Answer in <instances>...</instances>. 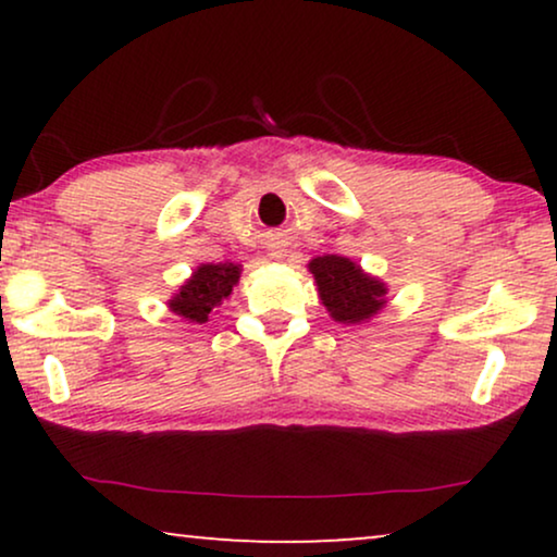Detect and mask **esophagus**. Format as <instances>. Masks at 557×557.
<instances>
[{"instance_id":"1","label":"esophagus","mask_w":557,"mask_h":557,"mask_svg":"<svg viewBox=\"0 0 557 557\" xmlns=\"http://www.w3.org/2000/svg\"><path fill=\"white\" fill-rule=\"evenodd\" d=\"M273 256H276V258H281V256H284V250H276V253H273Z\"/></svg>"}]
</instances>
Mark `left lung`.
<instances>
[{"label": "left lung", "mask_w": 557, "mask_h": 557, "mask_svg": "<svg viewBox=\"0 0 557 557\" xmlns=\"http://www.w3.org/2000/svg\"><path fill=\"white\" fill-rule=\"evenodd\" d=\"M319 299L339 324H362L385 307L387 288L345 256H317L309 261Z\"/></svg>", "instance_id": "8db88e82"}]
</instances>
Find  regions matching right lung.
Instances as JSON below:
<instances>
[{
  "label": "right lung",
  "instance_id": "right-lung-1",
  "mask_svg": "<svg viewBox=\"0 0 557 557\" xmlns=\"http://www.w3.org/2000/svg\"><path fill=\"white\" fill-rule=\"evenodd\" d=\"M238 263H202L197 265L193 276L180 286V292L172 296L170 311L193 324H205L212 309H218L227 296H231L233 286L240 278Z\"/></svg>",
  "mask_w": 557,
  "mask_h": 557
}]
</instances>
